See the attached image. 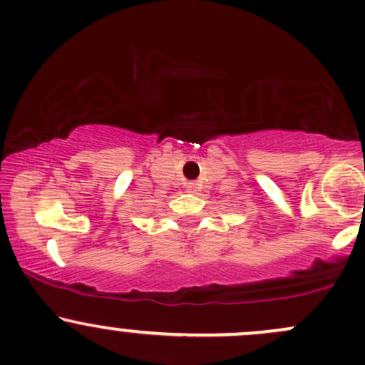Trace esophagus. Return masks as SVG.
Masks as SVG:
<instances>
[{
  "label": "esophagus",
  "mask_w": 365,
  "mask_h": 365,
  "mask_svg": "<svg viewBox=\"0 0 365 365\" xmlns=\"http://www.w3.org/2000/svg\"><path fill=\"white\" fill-rule=\"evenodd\" d=\"M186 190L190 191V193H197V191H198V184L197 182H187L186 184Z\"/></svg>",
  "instance_id": "obj_1"
}]
</instances>
